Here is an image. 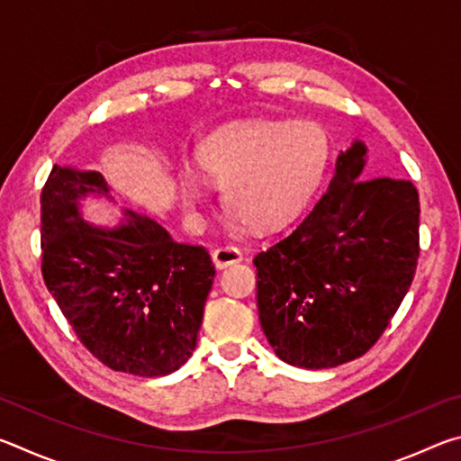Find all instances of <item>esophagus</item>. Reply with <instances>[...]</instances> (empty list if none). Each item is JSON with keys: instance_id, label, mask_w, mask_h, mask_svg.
<instances>
[{"instance_id": "1", "label": "esophagus", "mask_w": 461, "mask_h": 461, "mask_svg": "<svg viewBox=\"0 0 461 461\" xmlns=\"http://www.w3.org/2000/svg\"><path fill=\"white\" fill-rule=\"evenodd\" d=\"M213 264H215V268H220V270H223V268H228V267H231V264H238V262H241V258H244V256H241V252L238 248H233V246H225V248H217V249H213Z\"/></svg>"}]
</instances>
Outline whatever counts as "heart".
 Wrapping results in <instances>:
<instances>
[{"label": "heart", "instance_id": "obj_1", "mask_svg": "<svg viewBox=\"0 0 461 461\" xmlns=\"http://www.w3.org/2000/svg\"><path fill=\"white\" fill-rule=\"evenodd\" d=\"M330 160L325 130L315 122H256L221 128L203 140L197 168L181 162L176 189L186 212L221 186L223 205L252 230H275L299 215L313 197Z\"/></svg>", "mask_w": 461, "mask_h": 461}]
</instances>
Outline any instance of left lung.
Instances as JSON below:
<instances>
[{
	"label": "left lung",
	"instance_id": "1",
	"mask_svg": "<svg viewBox=\"0 0 461 461\" xmlns=\"http://www.w3.org/2000/svg\"><path fill=\"white\" fill-rule=\"evenodd\" d=\"M368 148L335 158L311 213L254 258L262 331L280 360L323 370L376 343L409 293L419 258V193L411 181H362Z\"/></svg>",
	"mask_w": 461,
	"mask_h": 461
}]
</instances>
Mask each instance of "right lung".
Segmentation results:
<instances>
[{"label":"right lung","instance_id":"right-lung-1","mask_svg":"<svg viewBox=\"0 0 461 461\" xmlns=\"http://www.w3.org/2000/svg\"><path fill=\"white\" fill-rule=\"evenodd\" d=\"M115 205L97 170L54 165L41 194L44 285L83 346L112 370L158 378L189 360L215 267L152 217L122 209L95 225L83 201Z\"/></svg>","mask_w":461,"mask_h":461}]
</instances>
